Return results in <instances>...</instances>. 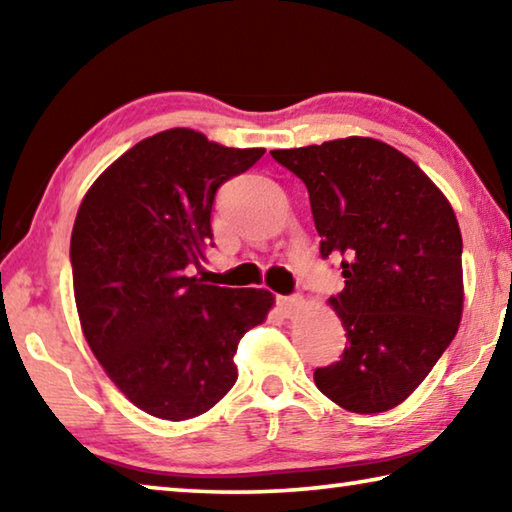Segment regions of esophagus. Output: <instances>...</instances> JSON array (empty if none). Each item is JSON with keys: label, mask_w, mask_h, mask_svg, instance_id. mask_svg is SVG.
Returning <instances> with one entry per match:
<instances>
[{"label": "esophagus", "mask_w": 512, "mask_h": 512, "mask_svg": "<svg viewBox=\"0 0 512 512\" xmlns=\"http://www.w3.org/2000/svg\"><path fill=\"white\" fill-rule=\"evenodd\" d=\"M277 307H280L284 316H293L302 307V298L300 296H280L277 298Z\"/></svg>", "instance_id": "34e87169"}]
</instances>
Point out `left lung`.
Returning <instances> with one entry per match:
<instances>
[{"instance_id":"obj_1","label":"left lung","mask_w":512,"mask_h":512,"mask_svg":"<svg viewBox=\"0 0 512 512\" xmlns=\"http://www.w3.org/2000/svg\"><path fill=\"white\" fill-rule=\"evenodd\" d=\"M305 183L320 257L341 259L329 298L348 345L316 368L318 391L352 413L402 404L454 341L463 314V239L418 164L370 137L271 151Z\"/></svg>"}]
</instances>
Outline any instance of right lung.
<instances>
[{"mask_svg": "<svg viewBox=\"0 0 512 512\" xmlns=\"http://www.w3.org/2000/svg\"><path fill=\"white\" fill-rule=\"evenodd\" d=\"M262 155L171 128L112 162L76 214L69 259L85 341L119 391L155 418L210 411L235 386L241 336L273 307L264 289L187 275L214 246L216 189Z\"/></svg>", "mask_w": 512, "mask_h": 512, "instance_id": "right-lung-1", "label": "right lung"}]
</instances>
